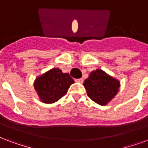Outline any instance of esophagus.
I'll return each mask as SVG.
<instances>
[{"mask_svg": "<svg viewBox=\"0 0 148 148\" xmlns=\"http://www.w3.org/2000/svg\"><path fill=\"white\" fill-rule=\"evenodd\" d=\"M75 81H76V82H78V83H83V78L76 79H75Z\"/></svg>", "mask_w": 148, "mask_h": 148, "instance_id": "obj_1", "label": "esophagus"}]
</instances>
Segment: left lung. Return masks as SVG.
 <instances>
[{"mask_svg": "<svg viewBox=\"0 0 148 148\" xmlns=\"http://www.w3.org/2000/svg\"><path fill=\"white\" fill-rule=\"evenodd\" d=\"M83 86L92 101L101 105H106L117 94L120 83L101 69H97L91 72Z\"/></svg>", "mask_w": 148, "mask_h": 148, "instance_id": "1", "label": "left lung"}]
</instances>
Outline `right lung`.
I'll return each mask as SVG.
<instances>
[{"mask_svg":"<svg viewBox=\"0 0 148 148\" xmlns=\"http://www.w3.org/2000/svg\"><path fill=\"white\" fill-rule=\"evenodd\" d=\"M73 83L69 73H63L59 69L54 68L36 79L34 88L41 101L51 104L65 96Z\"/></svg>","mask_w":148,"mask_h":148,"instance_id":"obj_1","label":"right lung"}]
</instances>
